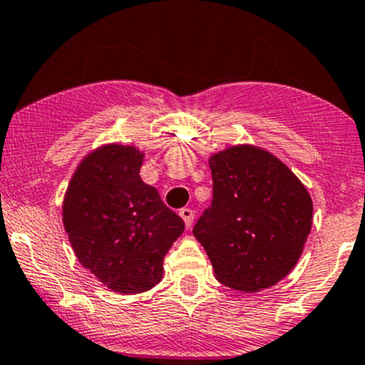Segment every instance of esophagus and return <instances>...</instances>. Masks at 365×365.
Here are the masks:
<instances>
[{
  "label": "esophagus",
  "mask_w": 365,
  "mask_h": 365,
  "mask_svg": "<svg viewBox=\"0 0 365 365\" xmlns=\"http://www.w3.org/2000/svg\"><path fill=\"white\" fill-rule=\"evenodd\" d=\"M180 217H182L183 222H185L187 229H189L190 225H192V222H194V212H192V210H190V208L180 210Z\"/></svg>",
  "instance_id": "obj_1"
}]
</instances>
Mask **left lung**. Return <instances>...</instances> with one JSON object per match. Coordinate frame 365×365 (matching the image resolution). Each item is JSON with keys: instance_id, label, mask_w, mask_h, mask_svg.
<instances>
[{"instance_id": "obj_1", "label": "left lung", "mask_w": 365, "mask_h": 365, "mask_svg": "<svg viewBox=\"0 0 365 365\" xmlns=\"http://www.w3.org/2000/svg\"><path fill=\"white\" fill-rule=\"evenodd\" d=\"M212 206L194 225L218 282L259 292L285 278L312 232L313 201L278 157L255 145H234L208 160Z\"/></svg>"}]
</instances>
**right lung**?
Wrapping results in <instances>:
<instances>
[{"label": "right lung", "instance_id": "right-lung-1", "mask_svg": "<svg viewBox=\"0 0 365 365\" xmlns=\"http://www.w3.org/2000/svg\"><path fill=\"white\" fill-rule=\"evenodd\" d=\"M145 153L108 143L87 153L63 201V224L83 267L118 294L147 292L163 279V260L185 229L155 187L141 180Z\"/></svg>", "mask_w": 365, "mask_h": 365}]
</instances>
